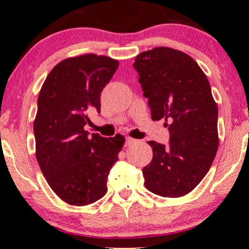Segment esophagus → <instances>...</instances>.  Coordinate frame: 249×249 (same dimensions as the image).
<instances>
[{
    "label": "esophagus",
    "mask_w": 249,
    "mask_h": 249,
    "mask_svg": "<svg viewBox=\"0 0 249 249\" xmlns=\"http://www.w3.org/2000/svg\"><path fill=\"white\" fill-rule=\"evenodd\" d=\"M134 142V139L133 138H131V137H126V138H125V145H131L132 144V142Z\"/></svg>",
    "instance_id": "obj_1"
}]
</instances>
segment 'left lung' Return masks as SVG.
Masks as SVG:
<instances>
[{
	"mask_svg": "<svg viewBox=\"0 0 249 249\" xmlns=\"http://www.w3.org/2000/svg\"><path fill=\"white\" fill-rule=\"evenodd\" d=\"M133 68L151 117L165 119L170 131L167 146L147 142L153 158L142 168L145 187L179 198L204 179L218 151V107L210 82L192 57L166 47L139 53Z\"/></svg>",
	"mask_w": 249,
	"mask_h": 249,
	"instance_id": "1",
	"label": "left lung"
}]
</instances>
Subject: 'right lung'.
<instances>
[{
	"label": "right lung",
	"mask_w": 249,
	"mask_h": 249,
	"mask_svg": "<svg viewBox=\"0 0 249 249\" xmlns=\"http://www.w3.org/2000/svg\"><path fill=\"white\" fill-rule=\"evenodd\" d=\"M119 63L85 53L59 62L43 83L34 122L36 158L51 190L63 201L85 206L103 198L124 136L89 137L91 111L101 112V93Z\"/></svg>",
	"instance_id": "right-lung-1"
}]
</instances>
